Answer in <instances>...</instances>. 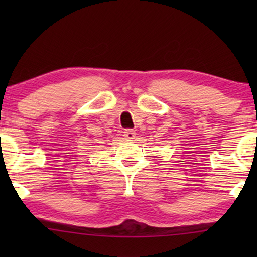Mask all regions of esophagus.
Masks as SVG:
<instances>
[{"instance_id": "obj_1", "label": "esophagus", "mask_w": 257, "mask_h": 257, "mask_svg": "<svg viewBox=\"0 0 257 257\" xmlns=\"http://www.w3.org/2000/svg\"><path fill=\"white\" fill-rule=\"evenodd\" d=\"M125 138L127 139V140H132L136 138V132H135V130H131V128H127V130H125Z\"/></svg>"}]
</instances>
